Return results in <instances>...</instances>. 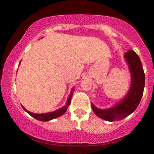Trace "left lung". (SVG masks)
Here are the masks:
<instances>
[{"mask_svg":"<svg viewBox=\"0 0 154 154\" xmlns=\"http://www.w3.org/2000/svg\"><path fill=\"white\" fill-rule=\"evenodd\" d=\"M125 58L129 64L132 75L131 87L126 97L116 106L109 109H99L92 104L94 112L99 118L109 122L123 119L135 111L143 93L145 74L140 58L133 50L125 53Z\"/></svg>","mask_w":154,"mask_h":154,"instance_id":"8db88e82","label":"left lung"}]
</instances>
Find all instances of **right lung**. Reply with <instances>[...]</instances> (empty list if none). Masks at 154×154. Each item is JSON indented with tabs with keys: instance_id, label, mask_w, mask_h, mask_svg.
Listing matches in <instances>:
<instances>
[{
	"instance_id": "add662e5",
	"label": "right lung",
	"mask_w": 154,
	"mask_h": 154,
	"mask_svg": "<svg viewBox=\"0 0 154 154\" xmlns=\"http://www.w3.org/2000/svg\"><path fill=\"white\" fill-rule=\"evenodd\" d=\"M72 93H73V91L72 90V93L70 94V96H69V99H68V101L66 105H65V106L62 107V109H59L56 110V111H54V112H48V113H43V114H35V113H32V112H29L28 111L27 109L23 107L25 111L28 112L29 115H31V116H33L35 119H38V120H40V121H48V120H51V119H55V118L58 117V116H61L62 115H63L64 113L65 112V111L67 110L68 106H69V105H70L71 103V99H72Z\"/></svg>"
}]
</instances>
